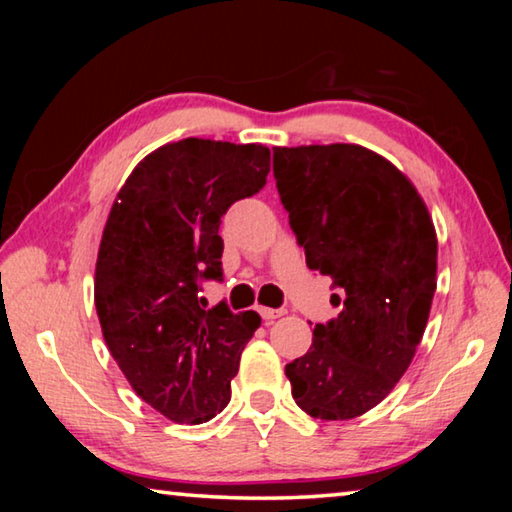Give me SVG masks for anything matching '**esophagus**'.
Masks as SVG:
<instances>
[{
  "instance_id": "34e87169",
  "label": "esophagus",
  "mask_w": 512,
  "mask_h": 512,
  "mask_svg": "<svg viewBox=\"0 0 512 512\" xmlns=\"http://www.w3.org/2000/svg\"><path fill=\"white\" fill-rule=\"evenodd\" d=\"M259 314L266 320V323H273L275 318L284 316V309H268V307H259Z\"/></svg>"
}]
</instances>
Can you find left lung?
<instances>
[{"label":"left lung","mask_w":512,"mask_h":512,"mask_svg":"<svg viewBox=\"0 0 512 512\" xmlns=\"http://www.w3.org/2000/svg\"><path fill=\"white\" fill-rule=\"evenodd\" d=\"M273 173L307 266L332 277L343 305L284 368L291 395L311 418H357L393 391L422 341L436 228L411 180L359 144L275 146Z\"/></svg>","instance_id":"1"}]
</instances>
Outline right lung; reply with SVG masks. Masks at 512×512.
Wrapping results in <instances>:
<instances>
[{
    "mask_svg": "<svg viewBox=\"0 0 512 512\" xmlns=\"http://www.w3.org/2000/svg\"><path fill=\"white\" fill-rule=\"evenodd\" d=\"M271 171L262 144L187 140L146 155L121 185L103 228L94 305L103 339L133 391L178 424L212 420L257 311L207 309L201 280H221V216Z\"/></svg>",
    "mask_w": 512,
    "mask_h": 512,
    "instance_id": "1",
    "label": "right lung"
}]
</instances>
